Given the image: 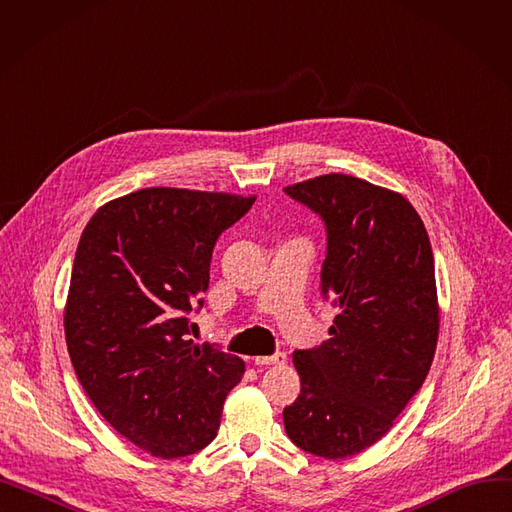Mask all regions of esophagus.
Segmentation results:
<instances>
[{
  "instance_id": "34e87169",
  "label": "esophagus",
  "mask_w": 512,
  "mask_h": 512,
  "mask_svg": "<svg viewBox=\"0 0 512 512\" xmlns=\"http://www.w3.org/2000/svg\"><path fill=\"white\" fill-rule=\"evenodd\" d=\"M253 361L259 367H265V365H284L286 363V355L278 353V355H272V357H255Z\"/></svg>"
}]
</instances>
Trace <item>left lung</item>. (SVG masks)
Wrapping results in <instances>:
<instances>
[{
    "label": "left lung",
    "instance_id": "8db88e82",
    "mask_svg": "<svg viewBox=\"0 0 512 512\" xmlns=\"http://www.w3.org/2000/svg\"><path fill=\"white\" fill-rule=\"evenodd\" d=\"M284 191L326 222L321 292L340 309L330 340L292 355L301 394L284 427L305 452L346 459L390 432L432 367L434 253L415 207L390 188L324 174Z\"/></svg>",
    "mask_w": 512,
    "mask_h": 512
}]
</instances>
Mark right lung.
Returning a JSON list of instances; mask_svg holds the SVG:
<instances>
[{"label":"right lung","mask_w":512,"mask_h":512,"mask_svg":"<svg viewBox=\"0 0 512 512\" xmlns=\"http://www.w3.org/2000/svg\"><path fill=\"white\" fill-rule=\"evenodd\" d=\"M255 195L153 186L101 205L78 240L64 332L95 409L159 459L205 448L245 361L188 340L218 236Z\"/></svg>","instance_id":"1"}]
</instances>
